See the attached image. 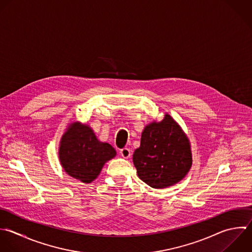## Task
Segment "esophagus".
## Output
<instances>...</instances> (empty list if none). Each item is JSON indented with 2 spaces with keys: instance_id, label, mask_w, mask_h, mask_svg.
I'll return each instance as SVG.
<instances>
[{
  "instance_id": "34e87169",
  "label": "esophagus",
  "mask_w": 252,
  "mask_h": 252,
  "mask_svg": "<svg viewBox=\"0 0 252 252\" xmlns=\"http://www.w3.org/2000/svg\"><path fill=\"white\" fill-rule=\"evenodd\" d=\"M120 155L122 156V158H128L131 157V151H130V149H128V148H124V149L120 150Z\"/></svg>"
}]
</instances>
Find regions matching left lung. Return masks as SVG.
<instances>
[{
	"label": "left lung",
	"instance_id": "obj_1",
	"mask_svg": "<svg viewBox=\"0 0 252 252\" xmlns=\"http://www.w3.org/2000/svg\"><path fill=\"white\" fill-rule=\"evenodd\" d=\"M133 162L139 178L153 188L171 186L187 174L192 164L189 141L170 115L146 126Z\"/></svg>",
	"mask_w": 252,
	"mask_h": 252
}]
</instances>
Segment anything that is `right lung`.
Wrapping results in <instances>:
<instances>
[{"label": "right lung", "mask_w": 252, "mask_h": 252, "mask_svg": "<svg viewBox=\"0 0 252 252\" xmlns=\"http://www.w3.org/2000/svg\"><path fill=\"white\" fill-rule=\"evenodd\" d=\"M115 156L116 151L111 145L98 141L89 126L80 123L68 128L59 149L64 170L85 183L94 181L103 164Z\"/></svg>", "instance_id": "add662e5"}]
</instances>
